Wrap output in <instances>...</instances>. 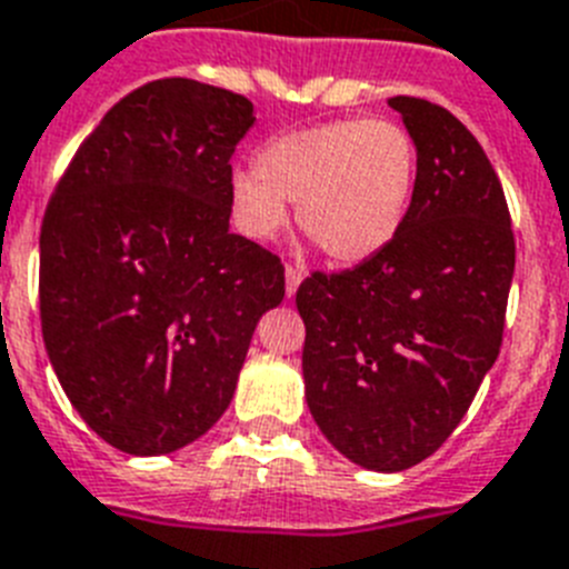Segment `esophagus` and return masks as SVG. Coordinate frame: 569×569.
<instances>
[{
	"label": "esophagus",
	"instance_id": "34e87169",
	"mask_svg": "<svg viewBox=\"0 0 569 569\" xmlns=\"http://www.w3.org/2000/svg\"><path fill=\"white\" fill-rule=\"evenodd\" d=\"M300 280H303V269L300 266H286V295H295L300 286Z\"/></svg>",
	"mask_w": 569,
	"mask_h": 569
}]
</instances>
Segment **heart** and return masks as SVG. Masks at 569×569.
I'll use <instances>...</instances> for the list:
<instances>
[{"instance_id":"obj_1","label":"heart","mask_w":569,"mask_h":569,"mask_svg":"<svg viewBox=\"0 0 569 569\" xmlns=\"http://www.w3.org/2000/svg\"><path fill=\"white\" fill-rule=\"evenodd\" d=\"M418 154L403 126L383 117L332 120L271 137L254 168H237L229 194L251 240H271L298 202V223L338 263H363L401 231Z\"/></svg>"}]
</instances>
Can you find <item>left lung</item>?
Instances as JSON below:
<instances>
[{"instance_id":"left-lung-1","label":"left lung","mask_w":569,"mask_h":569,"mask_svg":"<svg viewBox=\"0 0 569 569\" xmlns=\"http://www.w3.org/2000/svg\"><path fill=\"white\" fill-rule=\"evenodd\" d=\"M418 154L412 202L380 254L298 289L306 403L340 456L421 463L461 423L501 352L516 240L501 180L447 108L392 97Z\"/></svg>"}]
</instances>
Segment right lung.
<instances>
[{
  "label": "right lung",
  "mask_w": 569,
  "mask_h": 569,
  "mask_svg": "<svg viewBox=\"0 0 569 569\" xmlns=\"http://www.w3.org/2000/svg\"><path fill=\"white\" fill-rule=\"evenodd\" d=\"M254 106L154 79L91 131L48 202L39 318L82 421L128 456L209 432L257 320L283 300L278 254L231 234V154Z\"/></svg>",
  "instance_id": "1"
}]
</instances>
